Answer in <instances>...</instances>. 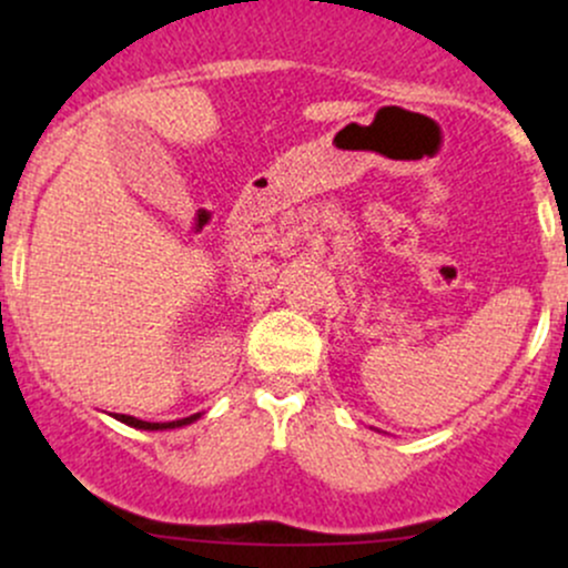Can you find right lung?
<instances>
[{
  "label": "right lung",
  "instance_id": "obj_1",
  "mask_svg": "<svg viewBox=\"0 0 568 568\" xmlns=\"http://www.w3.org/2000/svg\"><path fill=\"white\" fill-rule=\"evenodd\" d=\"M116 419L125 422L130 427H139V429H173V427H184V425H192L194 419H197L200 414H192V416H184V419H175V422H143V419H135V416H128V414H114Z\"/></svg>",
  "mask_w": 568,
  "mask_h": 568
}]
</instances>
